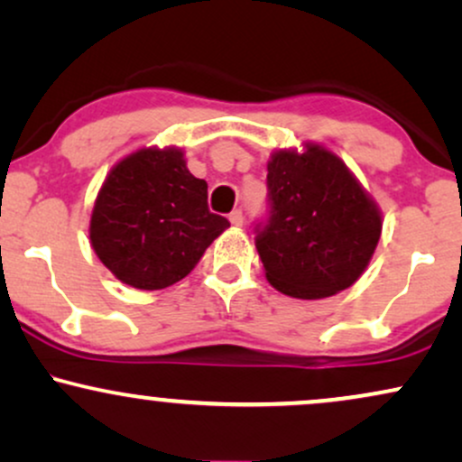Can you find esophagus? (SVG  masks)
Instances as JSON below:
<instances>
[{"label": "esophagus", "instance_id": "34e87169", "mask_svg": "<svg viewBox=\"0 0 462 462\" xmlns=\"http://www.w3.org/2000/svg\"><path fill=\"white\" fill-rule=\"evenodd\" d=\"M227 219H230V224L235 227H241L243 226V211H241V208H236V211L230 213V217H227Z\"/></svg>", "mask_w": 462, "mask_h": 462}]
</instances>
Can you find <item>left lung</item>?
<instances>
[{
	"instance_id": "obj_1",
	"label": "left lung",
	"mask_w": 462,
	"mask_h": 462,
	"mask_svg": "<svg viewBox=\"0 0 462 462\" xmlns=\"http://www.w3.org/2000/svg\"><path fill=\"white\" fill-rule=\"evenodd\" d=\"M271 221L255 247L268 283L319 300L360 279L382 236V211L346 162L324 144L274 149L266 163Z\"/></svg>"
}]
</instances>
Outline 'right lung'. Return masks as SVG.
I'll return each instance as SVG.
<instances>
[{
  "mask_svg": "<svg viewBox=\"0 0 462 462\" xmlns=\"http://www.w3.org/2000/svg\"><path fill=\"white\" fill-rule=\"evenodd\" d=\"M207 180L196 179L180 147H143L104 179L89 219L96 255L121 283L162 290L188 277L226 227L208 211Z\"/></svg>",
  "mask_w": 462,
  "mask_h": 462,
  "instance_id": "add662e5",
  "label": "right lung"
}]
</instances>
